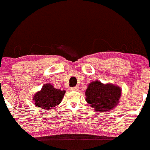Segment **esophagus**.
<instances>
[{
	"mask_svg": "<svg viewBox=\"0 0 150 150\" xmlns=\"http://www.w3.org/2000/svg\"><path fill=\"white\" fill-rule=\"evenodd\" d=\"M71 90L72 91H79V88L78 86H74V87L71 88Z\"/></svg>",
	"mask_w": 150,
	"mask_h": 150,
	"instance_id": "esophagus-1",
	"label": "esophagus"
}]
</instances>
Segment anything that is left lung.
I'll list each match as a JSON object with an SVG mask.
<instances>
[{
	"label": "left lung",
	"instance_id": "1",
	"mask_svg": "<svg viewBox=\"0 0 150 150\" xmlns=\"http://www.w3.org/2000/svg\"><path fill=\"white\" fill-rule=\"evenodd\" d=\"M86 100L91 107L100 112L115 107L121 95V88L111 84H103L99 81L90 83L86 89Z\"/></svg>",
	"mask_w": 150,
	"mask_h": 150
}]
</instances>
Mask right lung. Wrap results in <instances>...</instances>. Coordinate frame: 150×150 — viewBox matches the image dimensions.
I'll return each mask as SVG.
<instances>
[{"label":"right lung","instance_id":"1","mask_svg":"<svg viewBox=\"0 0 150 150\" xmlns=\"http://www.w3.org/2000/svg\"><path fill=\"white\" fill-rule=\"evenodd\" d=\"M65 92L66 91L64 90L55 89L51 84H45L42 87L41 90L37 92L34 96L35 105L46 110L55 107L61 103Z\"/></svg>","mask_w":150,"mask_h":150}]
</instances>
